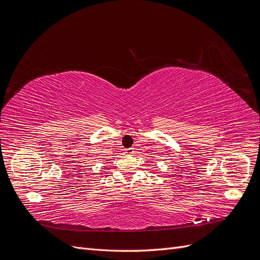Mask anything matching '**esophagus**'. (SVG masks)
Segmentation results:
<instances>
[{"mask_svg": "<svg viewBox=\"0 0 260 260\" xmlns=\"http://www.w3.org/2000/svg\"><path fill=\"white\" fill-rule=\"evenodd\" d=\"M124 153L125 154H128V155H132V154H135V148L133 147H130V148H127L124 151Z\"/></svg>", "mask_w": 260, "mask_h": 260, "instance_id": "obj_1", "label": "esophagus"}]
</instances>
